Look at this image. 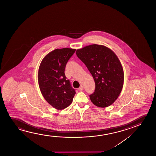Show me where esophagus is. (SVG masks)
<instances>
[{
    "label": "esophagus",
    "mask_w": 156,
    "mask_h": 156,
    "mask_svg": "<svg viewBox=\"0 0 156 156\" xmlns=\"http://www.w3.org/2000/svg\"><path fill=\"white\" fill-rule=\"evenodd\" d=\"M78 90H79V91H83V86H80V87H79V88H78Z\"/></svg>",
    "instance_id": "esophagus-1"
}]
</instances>
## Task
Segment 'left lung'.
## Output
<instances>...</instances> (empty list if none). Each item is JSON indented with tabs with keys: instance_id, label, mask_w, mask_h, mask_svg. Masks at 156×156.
Instances as JSON below:
<instances>
[{
	"instance_id": "left-lung-1",
	"label": "left lung",
	"mask_w": 156,
	"mask_h": 156,
	"mask_svg": "<svg viewBox=\"0 0 156 156\" xmlns=\"http://www.w3.org/2000/svg\"><path fill=\"white\" fill-rule=\"evenodd\" d=\"M76 53L94 78L95 88L90 95V100L97 107H109L124 84V71L117 56L108 47L96 44L77 49Z\"/></svg>"
}]
</instances>
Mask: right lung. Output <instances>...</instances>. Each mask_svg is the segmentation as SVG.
<instances>
[{"label":"right lung","mask_w":156,"mask_h":156,"mask_svg":"<svg viewBox=\"0 0 156 156\" xmlns=\"http://www.w3.org/2000/svg\"><path fill=\"white\" fill-rule=\"evenodd\" d=\"M75 51L69 48L55 49L44 58L39 66L38 79L41 94L58 110L69 106L76 94L64 73L66 63Z\"/></svg>","instance_id":"right-lung-1"}]
</instances>
